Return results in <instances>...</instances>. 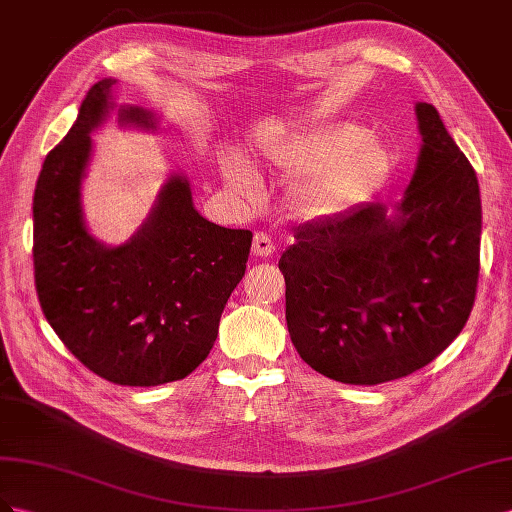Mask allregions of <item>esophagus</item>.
I'll return each instance as SVG.
<instances>
[{
    "mask_svg": "<svg viewBox=\"0 0 512 512\" xmlns=\"http://www.w3.org/2000/svg\"><path fill=\"white\" fill-rule=\"evenodd\" d=\"M274 253V242L270 240L268 233L255 231L253 233V255L257 257H270Z\"/></svg>",
    "mask_w": 512,
    "mask_h": 512,
    "instance_id": "1",
    "label": "esophagus"
}]
</instances>
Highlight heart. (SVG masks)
<instances>
[{
    "instance_id": "1",
    "label": "heart",
    "mask_w": 512,
    "mask_h": 512,
    "mask_svg": "<svg viewBox=\"0 0 512 512\" xmlns=\"http://www.w3.org/2000/svg\"><path fill=\"white\" fill-rule=\"evenodd\" d=\"M287 175L313 173L291 193V208L304 218L343 214L375 195L392 171L390 152L356 124H337L291 141L276 158ZM225 178L231 191L257 197L259 182L238 160H227Z\"/></svg>"
}]
</instances>
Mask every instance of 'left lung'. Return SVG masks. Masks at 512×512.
<instances>
[{
	"mask_svg": "<svg viewBox=\"0 0 512 512\" xmlns=\"http://www.w3.org/2000/svg\"><path fill=\"white\" fill-rule=\"evenodd\" d=\"M422 150L397 214L379 203L294 229L281 255L285 317L300 358L343 384L401 379L440 356L472 313L480 191L429 102Z\"/></svg>",
	"mask_w": 512,
	"mask_h": 512,
	"instance_id": "1",
	"label": "left lung"
}]
</instances>
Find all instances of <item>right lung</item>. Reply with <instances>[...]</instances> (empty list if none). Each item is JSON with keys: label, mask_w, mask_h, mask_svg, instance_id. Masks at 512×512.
Listing matches in <instances>:
<instances>
[{"label": "right lung", "mask_w": 512, "mask_h": 512, "mask_svg": "<svg viewBox=\"0 0 512 512\" xmlns=\"http://www.w3.org/2000/svg\"><path fill=\"white\" fill-rule=\"evenodd\" d=\"M113 85H92L77 122L42 165L34 279L42 313L72 356L107 382L148 388L178 382L208 358L253 233L206 221L180 175L130 242L107 248L85 231L79 184ZM122 120L152 126V113L130 107Z\"/></svg>", "instance_id": "obj_1"}]
</instances>
